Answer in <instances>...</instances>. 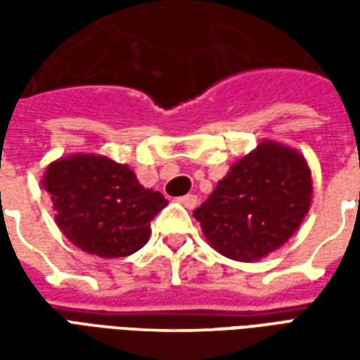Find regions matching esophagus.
<instances>
[{
  "label": "esophagus",
  "mask_w": 360,
  "mask_h": 360,
  "mask_svg": "<svg viewBox=\"0 0 360 360\" xmlns=\"http://www.w3.org/2000/svg\"><path fill=\"white\" fill-rule=\"evenodd\" d=\"M179 202L185 206V208H188V210H193V208H196V204H198V198H196V195H185L181 196Z\"/></svg>",
  "instance_id": "1"
}]
</instances>
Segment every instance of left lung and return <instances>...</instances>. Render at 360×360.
Returning a JSON list of instances; mask_svg holds the SVG:
<instances>
[{
  "instance_id": "left-lung-1",
  "label": "left lung",
  "mask_w": 360,
  "mask_h": 360,
  "mask_svg": "<svg viewBox=\"0 0 360 360\" xmlns=\"http://www.w3.org/2000/svg\"><path fill=\"white\" fill-rule=\"evenodd\" d=\"M312 198L304 158L264 141L241 158L195 212L204 237L224 257L255 262L297 231Z\"/></svg>"
}]
</instances>
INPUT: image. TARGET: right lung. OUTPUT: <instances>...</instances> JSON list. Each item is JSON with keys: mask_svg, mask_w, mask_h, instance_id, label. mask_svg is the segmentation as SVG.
<instances>
[{"mask_svg": "<svg viewBox=\"0 0 360 360\" xmlns=\"http://www.w3.org/2000/svg\"><path fill=\"white\" fill-rule=\"evenodd\" d=\"M56 221L75 247L102 258L129 257L150 237V221L167 206L127 165L94 154L61 158L42 179Z\"/></svg>", "mask_w": 360, "mask_h": 360, "instance_id": "add662e5", "label": "right lung"}]
</instances>
